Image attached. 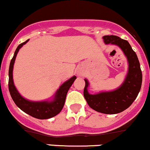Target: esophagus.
Here are the masks:
<instances>
[{"label": "esophagus", "instance_id": "34e87169", "mask_svg": "<svg viewBox=\"0 0 150 150\" xmlns=\"http://www.w3.org/2000/svg\"><path fill=\"white\" fill-rule=\"evenodd\" d=\"M76 74L78 76H83L84 74V70L81 67H79L77 68Z\"/></svg>", "mask_w": 150, "mask_h": 150}]
</instances>
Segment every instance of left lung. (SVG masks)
Masks as SVG:
<instances>
[{"label": "left lung", "mask_w": 150, "mask_h": 150, "mask_svg": "<svg viewBox=\"0 0 150 150\" xmlns=\"http://www.w3.org/2000/svg\"><path fill=\"white\" fill-rule=\"evenodd\" d=\"M103 39L105 45H116L121 49L128 64L127 75L117 88L95 94L88 93L89 82L85 79L83 96L89 106L96 111L105 114H116L126 110L137 98L142 86V71L137 54L127 40L115 35H105Z\"/></svg>", "instance_id": "left-lung-1"}]
</instances>
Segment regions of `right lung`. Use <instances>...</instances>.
Segmentation results:
<instances>
[{
    "label": "right lung",
    "mask_w": 150,
    "mask_h": 150,
    "mask_svg": "<svg viewBox=\"0 0 150 150\" xmlns=\"http://www.w3.org/2000/svg\"><path fill=\"white\" fill-rule=\"evenodd\" d=\"M29 40L18 45L10 64L9 74H8L9 75L8 88H9L10 93L17 106L25 113L33 116L35 118L41 119V120L51 118L61 112L64 105L67 92L74 82L76 77V76H74L69 80L66 81L63 84H62L50 100L48 99L42 101H33L22 96L14 84L13 71L15 61L20 49Z\"/></svg>",
    "instance_id": "obj_1"
}]
</instances>
